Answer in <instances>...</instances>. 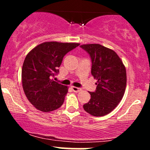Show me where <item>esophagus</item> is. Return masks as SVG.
Segmentation results:
<instances>
[{
    "label": "esophagus",
    "instance_id": "esophagus-1",
    "mask_svg": "<svg viewBox=\"0 0 150 150\" xmlns=\"http://www.w3.org/2000/svg\"><path fill=\"white\" fill-rule=\"evenodd\" d=\"M71 88H72V91H73L74 92H75V93H78V92H80L81 91V88L75 87V86H71Z\"/></svg>",
    "mask_w": 150,
    "mask_h": 150
}]
</instances>
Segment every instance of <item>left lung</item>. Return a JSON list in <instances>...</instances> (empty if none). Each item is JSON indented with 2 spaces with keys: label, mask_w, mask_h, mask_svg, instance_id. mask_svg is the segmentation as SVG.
Wrapping results in <instances>:
<instances>
[{
  "label": "left lung",
  "mask_w": 150,
  "mask_h": 150,
  "mask_svg": "<svg viewBox=\"0 0 150 150\" xmlns=\"http://www.w3.org/2000/svg\"><path fill=\"white\" fill-rule=\"evenodd\" d=\"M91 58V75L97 81L95 92H89L91 99L83 105L88 114L101 117L111 112L120 103L126 87V69L113 50L100 44H83Z\"/></svg>",
  "instance_id": "8db88e82"
}]
</instances>
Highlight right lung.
I'll return each mask as SVG.
<instances>
[{
    "instance_id": "obj_1",
    "label": "right lung",
    "mask_w": 150,
    "mask_h": 150,
    "mask_svg": "<svg viewBox=\"0 0 150 150\" xmlns=\"http://www.w3.org/2000/svg\"><path fill=\"white\" fill-rule=\"evenodd\" d=\"M78 43L44 42L26 56L22 69V82L27 98L37 110L49 112L59 108L68 87L53 80L59 72L64 55L78 46Z\"/></svg>"
}]
</instances>
